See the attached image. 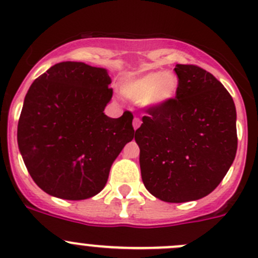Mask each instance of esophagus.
I'll use <instances>...</instances> for the list:
<instances>
[{
    "mask_svg": "<svg viewBox=\"0 0 258 258\" xmlns=\"http://www.w3.org/2000/svg\"><path fill=\"white\" fill-rule=\"evenodd\" d=\"M140 126H141V119H140L139 117H135V118H134V128L137 130Z\"/></svg>",
    "mask_w": 258,
    "mask_h": 258,
    "instance_id": "34e87169",
    "label": "esophagus"
}]
</instances>
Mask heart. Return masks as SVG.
I'll list each match as a JSON object with an SVG mask.
<instances>
[{"label":"heart","instance_id":"b5f03b06","mask_svg":"<svg viewBox=\"0 0 258 258\" xmlns=\"http://www.w3.org/2000/svg\"><path fill=\"white\" fill-rule=\"evenodd\" d=\"M178 77L171 71L148 72L121 86V92L131 100H141L148 108L160 107L176 96Z\"/></svg>","mask_w":258,"mask_h":258}]
</instances>
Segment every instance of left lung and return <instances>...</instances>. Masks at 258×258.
Masks as SVG:
<instances>
[{"label":"left lung","mask_w":258,"mask_h":258,"mask_svg":"<svg viewBox=\"0 0 258 258\" xmlns=\"http://www.w3.org/2000/svg\"><path fill=\"white\" fill-rule=\"evenodd\" d=\"M176 97L148 108L135 140L142 181L165 202L196 201L211 194L237 151L236 107L213 75L195 64H176Z\"/></svg>","instance_id":"left-lung-1"}]
</instances>
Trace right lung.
Instances as JSON below:
<instances>
[{"label": "right lung", "mask_w": 258, "mask_h": 258, "mask_svg": "<svg viewBox=\"0 0 258 258\" xmlns=\"http://www.w3.org/2000/svg\"><path fill=\"white\" fill-rule=\"evenodd\" d=\"M106 69L59 62L33 81L23 101L17 142L41 189L63 200H86L103 189L111 166L132 141L134 116H106L112 98Z\"/></svg>", "instance_id": "right-lung-1"}]
</instances>
